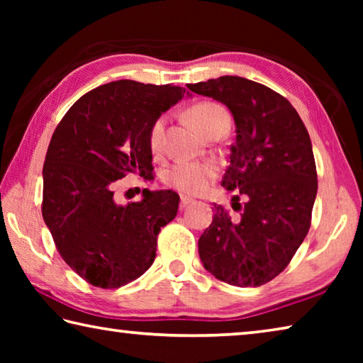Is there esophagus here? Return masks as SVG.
I'll use <instances>...</instances> for the list:
<instances>
[{
	"label": "esophagus",
	"mask_w": 363,
	"mask_h": 363,
	"mask_svg": "<svg viewBox=\"0 0 363 363\" xmlns=\"http://www.w3.org/2000/svg\"><path fill=\"white\" fill-rule=\"evenodd\" d=\"M192 203H194V199H190V196H186V195L181 196V210L190 206Z\"/></svg>",
	"instance_id": "obj_1"
}]
</instances>
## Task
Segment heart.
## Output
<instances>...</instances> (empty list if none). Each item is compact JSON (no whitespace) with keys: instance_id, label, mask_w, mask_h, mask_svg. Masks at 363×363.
<instances>
[{"instance_id":"heart-1","label":"heart","mask_w":363,"mask_h":363,"mask_svg":"<svg viewBox=\"0 0 363 363\" xmlns=\"http://www.w3.org/2000/svg\"><path fill=\"white\" fill-rule=\"evenodd\" d=\"M190 116H192L194 121L199 125L200 130L203 131L208 123L216 120L218 116H227V112L223 107L218 106V104L203 102L190 110ZM164 128H167V116H160V118L153 123L150 130V145L153 150L162 149ZM214 173H216V169H214V167L210 163L179 162L169 171H167L164 181H167L169 186L182 190V192L196 194L208 186V182L213 179Z\"/></svg>"}]
</instances>
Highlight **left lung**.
Masks as SVG:
<instances>
[{
	"label": "left lung",
	"instance_id": "obj_1",
	"mask_svg": "<svg viewBox=\"0 0 363 363\" xmlns=\"http://www.w3.org/2000/svg\"><path fill=\"white\" fill-rule=\"evenodd\" d=\"M187 88L232 113L237 136L220 186L245 196L243 206L232 199L238 220L214 205L199 240L200 259L225 284L261 286L288 266L309 232L317 196L309 133L284 96L251 79L224 75Z\"/></svg>",
	"mask_w": 363,
	"mask_h": 363
}]
</instances>
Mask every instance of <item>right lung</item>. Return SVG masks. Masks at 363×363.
Instances as JSON below:
<instances>
[{
	"instance_id": "obj_1",
	"label": "right lung",
	"mask_w": 363,
	"mask_h": 363,
	"mask_svg": "<svg viewBox=\"0 0 363 363\" xmlns=\"http://www.w3.org/2000/svg\"><path fill=\"white\" fill-rule=\"evenodd\" d=\"M186 88L118 79L73 104L54 131L43 167V219L64 261L88 284L120 288L152 266L157 235L173 220L179 195L143 190L118 205L113 182L150 179V130Z\"/></svg>"
}]
</instances>
